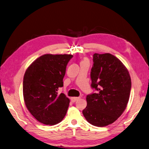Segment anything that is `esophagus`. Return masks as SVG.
Instances as JSON below:
<instances>
[{
  "label": "esophagus",
  "mask_w": 149,
  "mask_h": 149,
  "mask_svg": "<svg viewBox=\"0 0 149 149\" xmlns=\"http://www.w3.org/2000/svg\"><path fill=\"white\" fill-rule=\"evenodd\" d=\"M79 99H80L79 97H71V101L73 102H75V101H77L78 100H79Z\"/></svg>",
  "instance_id": "obj_1"
}]
</instances>
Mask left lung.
Returning a JSON list of instances; mask_svg holds the SVG:
<instances>
[{
	"mask_svg": "<svg viewBox=\"0 0 149 149\" xmlns=\"http://www.w3.org/2000/svg\"><path fill=\"white\" fill-rule=\"evenodd\" d=\"M91 87L97 93L87 95L82 113L89 123L106 127L113 123L127 108L132 82L123 63L110 53L93 55Z\"/></svg>",
	"mask_w": 149,
	"mask_h": 149,
	"instance_id": "left-lung-1",
	"label": "left lung"
}]
</instances>
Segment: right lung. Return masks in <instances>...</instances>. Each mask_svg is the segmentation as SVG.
Segmentation results:
<instances>
[{"label": "right lung", "mask_w": 149, "mask_h": 149, "mask_svg": "<svg viewBox=\"0 0 149 149\" xmlns=\"http://www.w3.org/2000/svg\"><path fill=\"white\" fill-rule=\"evenodd\" d=\"M72 55L45 54L36 59L26 70L23 97L26 108L40 123L54 125L65 116L70 100L63 93V79Z\"/></svg>", "instance_id": "add662e5"}]
</instances>
